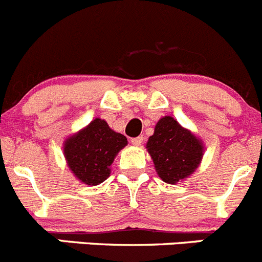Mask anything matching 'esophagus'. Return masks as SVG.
I'll return each mask as SVG.
<instances>
[{
	"instance_id": "obj_1",
	"label": "esophagus",
	"mask_w": 262,
	"mask_h": 262,
	"mask_svg": "<svg viewBox=\"0 0 262 262\" xmlns=\"http://www.w3.org/2000/svg\"><path fill=\"white\" fill-rule=\"evenodd\" d=\"M144 141V138L143 136H138V138H133L131 139V143L134 144V145H141Z\"/></svg>"
}]
</instances>
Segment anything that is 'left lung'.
<instances>
[{"label": "left lung", "instance_id": "left-lung-1", "mask_svg": "<svg viewBox=\"0 0 262 262\" xmlns=\"http://www.w3.org/2000/svg\"><path fill=\"white\" fill-rule=\"evenodd\" d=\"M147 149L160 178L169 184L189 177L203 158L201 141L171 117L158 121Z\"/></svg>", "mask_w": 262, "mask_h": 262}]
</instances>
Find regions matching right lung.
I'll list each match as a JSON object with an SVG mask.
<instances>
[{
	"label": "right lung",
	"mask_w": 262,
	"mask_h": 262,
	"mask_svg": "<svg viewBox=\"0 0 262 262\" xmlns=\"http://www.w3.org/2000/svg\"><path fill=\"white\" fill-rule=\"evenodd\" d=\"M127 144L126 136L114 133L105 121L96 118L64 143V157L71 171L88 186L106 181L110 165Z\"/></svg>",
	"instance_id": "1"
}]
</instances>
